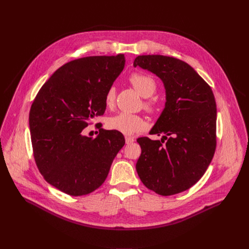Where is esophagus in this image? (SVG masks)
I'll list each match as a JSON object with an SVG mask.
<instances>
[{
	"instance_id": "1",
	"label": "esophagus",
	"mask_w": 249,
	"mask_h": 249,
	"mask_svg": "<svg viewBox=\"0 0 249 249\" xmlns=\"http://www.w3.org/2000/svg\"><path fill=\"white\" fill-rule=\"evenodd\" d=\"M125 141H126V144H132L135 141V139L133 137H125Z\"/></svg>"
}]
</instances>
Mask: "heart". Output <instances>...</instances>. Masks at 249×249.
<instances>
[{"label":"heart","mask_w":249,"mask_h":249,"mask_svg":"<svg viewBox=\"0 0 249 249\" xmlns=\"http://www.w3.org/2000/svg\"><path fill=\"white\" fill-rule=\"evenodd\" d=\"M129 83L137 90V92L143 97L151 96L157 89V84L155 80L146 74L133 73L129 77ZM115 88L110 87L105 92L104 103L108 108H111L115 101ZM145 108L150 112H155L157 110V103L155 100L149 99L144 102ZM107 128L113 131H117L124 135H132L138 132L143 131L147 127V123L144 118L131 113H118L114 116L108 118L106 122Z\"/></svg>","instance_id":"heart-1"}]
</instances>
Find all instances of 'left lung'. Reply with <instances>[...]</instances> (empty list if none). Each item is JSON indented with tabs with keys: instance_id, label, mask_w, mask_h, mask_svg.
<instances>
[{
	"instance_id": "obj_1",
	"label": "left lung",
	"mask_w": 249,
	"mask_h": 249,
	"mask_svg": "<svg viewBox=\"0 0 249 249\" xmlns=\"http://www.w3.org/2000/svg\"><path fill=\"white\" fill-rule=\"evenodd\" d=\"M163 83L165 107L151 130L161 140H137L141 156L136 169L154 192L169 196L192 187L214 157L217 105L211 87L187 63L162 55H142L134 61Z\"/></svg>"
}]
</instances>
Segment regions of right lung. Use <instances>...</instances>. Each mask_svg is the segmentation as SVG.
Masks as SVG:
<instances>
[{
    "label": "right lung",
    "mask_w": 249,
    "mask_h": 249,
    "mask_svg": "<svg viewBox=\"0 0 249 249\" xmlns=\"http://www.w3.org/2000/svg\"><path fill=\"white\" fill-rule=\"evenodd\" d=\"M123 54L89 56L60 67L41 87L29 111L33 157L44 179L71 196L97 189L125 144L122 133L82 131L103 115L104 95L122 72Z\"/></svg>",
    "instance_id": "right-lung-1"
}]
</instances>
